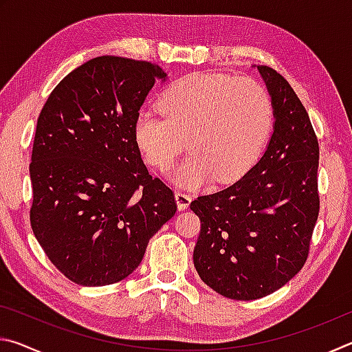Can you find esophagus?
Returning a JSON list of instances; mask_svg holds the SVG:
<instances>
[{
  "label": "esophagus",
  "instance_id": "34e87169",
  "mask_svg": "<svg viewBox=\"0 0 352 352\" xmlns=\"http://www.w3.org/2000/svg\"><path fill=\"white\" fill-rule=\"evenodd\" d=\"M175 200H177L178 210L183 211V210H186V208L189 206L192 197H190L189 194L184 192V190H175Z\"/></svg>",
  "mask_w": 352,
  "mask_h": 352
}]
</instances>
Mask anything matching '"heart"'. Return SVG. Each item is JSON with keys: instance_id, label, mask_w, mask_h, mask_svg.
I'll list each match as a JSON object with an SVG mask.
<instances>
[{"instance_id": "b5f03b06", "label": "heart", "mask_w": 352, "mask_h": 352, "mask_svg": "<svg viewBox=\"0 0 352 352\" xmlns=\"http://www.w3.org/2000/svg\"><path fill=\"white\" fill-rule=\"evenodd\" d=\"M162 109L140 111L136 142L158 170H168L188 147L190 155L172 178L189 188L212 178L219 184L239 178L261 153L273 124L269 93L252 77L188 76L166 91Z\"/></svg>"}]
</instances>
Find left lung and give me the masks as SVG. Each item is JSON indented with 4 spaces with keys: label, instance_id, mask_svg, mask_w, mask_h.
<instances>
[{
    "label": "left lung",
    "instance_id": "8db88e82",
    "mask_svg": "<svg viewBox=\"0 0 352 352\" xmlns=\"http://www.w3.org/2000/svg\"><path fill=\"white\" fill-rule=\"evenodd\" d=\"M272 96L275 127L265 152L241 180L200 195L194 265L201 281L231 300H258L302 269L318 219L317 135L284 77L258 67Z\"/></svg>",
    "mask_w": 352,
    "mask_h": 352
}]
</instances>
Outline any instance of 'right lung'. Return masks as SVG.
<instances>
[{
	"mask_svg": "<svg viewBox=\"0 0 352 352\" xmlns=\"http://www.w3.org/2000/svg\"><path fill=\"white\" fill-rule=\"evenodd\" d=\"M158 65L100 56L63 77L40 111L29 172L35 237L88 287L118 283L174 216L175 195L142 163L135 122Z\"/></svg>",
	"mask_w": 352,
	"mask_h": 352,
	"instance_id": "add662e5",
	"label": "right lung"
}]
</instances>
